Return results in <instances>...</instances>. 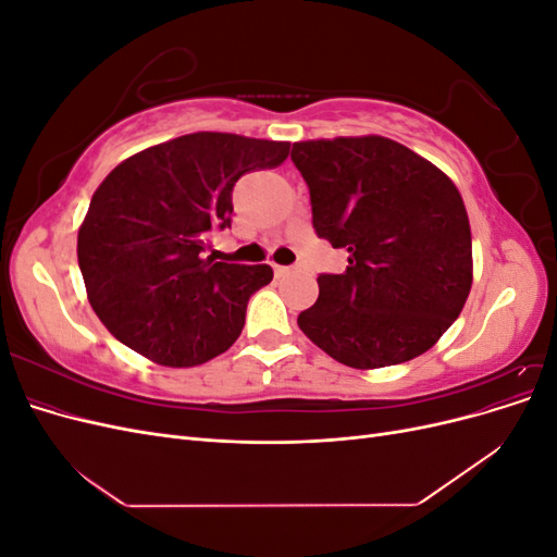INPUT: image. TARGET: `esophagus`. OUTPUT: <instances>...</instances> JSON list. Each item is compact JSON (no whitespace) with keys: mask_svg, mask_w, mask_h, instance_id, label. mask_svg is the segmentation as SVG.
I'll list each match as a JSON object with an SVG mask.
<instances>
[{"mask_svg":"<svg viewBox=\"0 0 557 557\" xmlns=\"http://www.w3.org/2000/svg\"><path fill=\"white\" fill-rule=\"evenodd\" d=\"M297 267H283V264H274V272L278 274V276H285V274H290V272H295Z\"/></svg>","mask_w":557,"mask_h":557,"instance_id":"obj_1","label":"esophagus"}]
</instances>
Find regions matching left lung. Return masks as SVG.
I'll return each mask as SVG.
<instances>
[{
	"mask_svg": "<svg viewBox=\"0 0 557 557\" xmlns=\"http://www.w3.org/2000/svg\"><path fill=\"white\" fill-rule=\"evenodd\" d=\"M313 227L348 250L344 274H320L299 330L356 369L413 360L460 315L471 290V230L455 183L393 139L297 141Z\"/></svg>",
	"mask_w": 557,
	"mask_h": 557,
	"instance_id": "obj_1",
	"label": "left lung"
}]
</instances>
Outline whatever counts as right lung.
<instances>
[{"label": "right lung", "instance_id": "obj_1", "mask_svg": "<svg viewBox=\"0 0 557 557\" xmlns=\"http://www.w3.org/2000/svg\"><path fill=\"white\" fill-rule=\"evenodd\" d=\"M288 153V141L195 132L102 181L76 252L90 307L117 342L164 367H195L239 339L250 295L274 272L205 258L207 237L230 227L234 183Z\"/></svg>", "mask_w": 557, "mask_h": 557}]
</instances>
